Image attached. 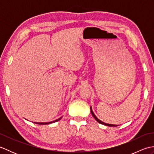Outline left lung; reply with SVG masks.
<instances>
[{
    "label": "left lung",
    "mask_w": 154,
    "mask_h": 154,
    "mask_svg": "<svg viewBox=\"0 0 154 154\" xmlns=\"http://www.w3.org/2000/svg\"><path fill=\"white\" fill-rule=\"evenodd\" d=\"M91 114H92V115H93V116L94 117V119H95L99 123H100V124H104V125H105V126H118V125H115V124H106V123H104V122H102V121L101 120H100L99 119H98V118L94 115V112H93V110H92V108H91Z\"/></svg>",
    "instance_id": "8db88e82"
}]
</instances>
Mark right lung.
<instances>
[{
  "label": "right lung",
  "instance_id": "right-lung-1",
  "mask_svg": "<svg viewBox=\"0 0 154 154\" xmlns=\"http://www.w3.org/2000/svg\"><path fill=\"white\" fill-rule=\"evenodd\" d=\"M61 118H62V116L60 117V119H58L55 120H54V121H51V122H34V123H35V124H50L54 123V122H57V121L60 120L61 119Z\"/></svg>",
  "mask_w": 154,
  "mask_h": 154
}]
</instances>
